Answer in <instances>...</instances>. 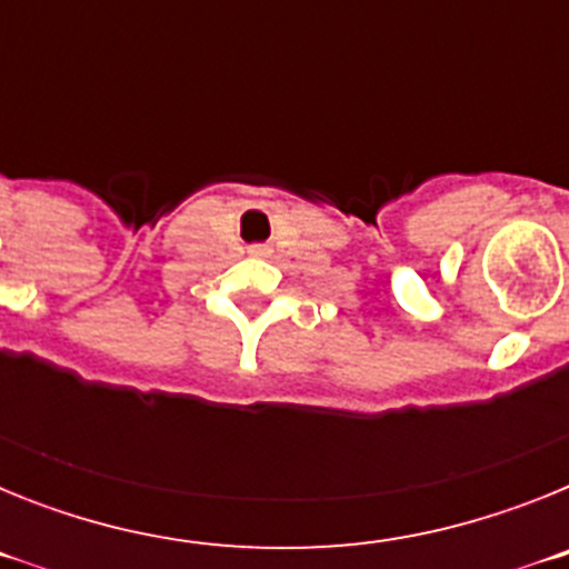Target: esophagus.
Instances as JSON below:
<instances>
[{"instance_id":"34e87169","label":"esophagus","mask_w":569,"mask_h":569,"mask_svg":"<svg viewBox=\"0 0 569 569\" xmlns=\"http://www.w3.org/2000/svg\"><path fill=\"white\" fill-rule=\"evenodd\" d=\"M250 253H253V256H268L270 248H268V244H253V248H250Z\"/></svg>"}]
</instances>
